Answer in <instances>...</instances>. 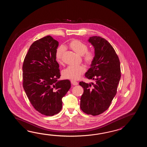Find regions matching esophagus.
Masks as SVG:
<instances>
[{
  "label": "esophagus",
  "mask_w": 147,
  "mask_h": 147,
  "mask_svg": "<svg viewBox=\"0 0 147 147\" xmlns=\"http://www.w3.org/2000/svg\"><path fill=\"white\" fill-rule=\"evenodd\" d=\"M71 83L73 85H74V86H77V85H78V83L77 82V81H74V80H71Z\"/></svg>",
  "instance_id": "1"
}]
</instances>
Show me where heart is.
Instances as JSON below:
<instances>
[{"mask_svg":"<svg viewBox=\"0 0 147 147\" xmlns=\"http://www.w3.org/2000/svg\"><path fill=\"white\" fill-rule=\"evenodd\" d=\"M68 47L76 53L82 56V59L86 64L90 65L94 62L96 57V53L93 49L88 50L87 45L84 42L78 39H74L69 42ZM65 51V47L63 46L57 48L55 57L57 61L59 63H63ZM85 71L86 68L84 66H69L63 70L62 75L63 78L71 80H77Z\"/></svg>","mask_w":147,"mask_h":147,"instance_id":"heart-1","label":"heart"}]
</instances>
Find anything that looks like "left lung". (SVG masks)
I'll return each instance as SVG.
<instances>
[{"mask_svg":"<svg viewBox=\"0 0 147 147\" xmlns=\"http://www.w3.org/2000/svg\"><path fill=\"white\" fill-rule=\"evenodd\" d=\"M89 41L94 46L96 57L85 77L95 82H79L84 88L80 109L87 115L97 116L108 109L116 96L121 78L120 63L114 48L105 39L93 36Z\"/></svg>","mask_w":147,"mask_h":147,"instance_id":"left-lung-1","label":"left lung"}]
</instances>
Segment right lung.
Returning a JSON list of instances; mask_svg holds the SVG:
<instances>
[{
	"instance_id": "right-lung-1",
	"label": "right lung",
	"mask_w": 147,
	"mask_h": 147,
	"mask_svg": "<svg viewBox=\"0 0 147 147\" xmlns=\"http://www.w3.org/2000/svg\"><path fill=\"white\" fill-rule=\"evenodd\" d=\"M58 42L47 36L34 42L22 65V85L28 99L38 112L51 116L62 109V98L71 87L68 80L58 81L59 65L55 52Z\"/></svg>"
}]
</instances>
